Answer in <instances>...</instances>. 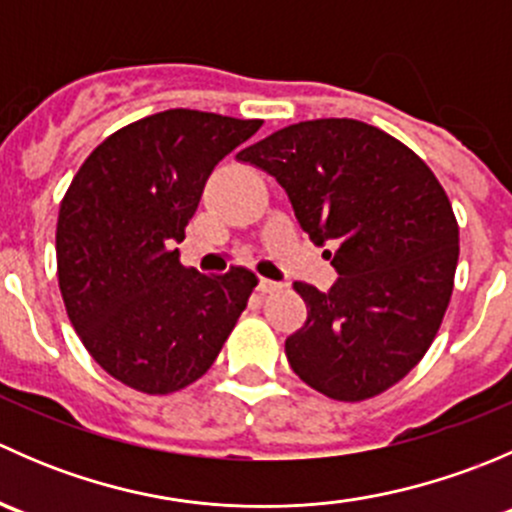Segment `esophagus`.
Here are the masks:
<instances>
[{"mask_svg":"<svg viewBox=\"0 0 512 512\" xmlns=\"http://www.w3.org/2000/svg\"><path fill=\"white\" fill-rule=\"evenodd\" d=\"M285 287L282 285V282H272V280H265V277H262L260 280V285H257V289H260L262 294H272V292H280V289Z\"/></svg>","mask_w":512,"mask_h":512,"instance_id":"1","label":"esophagus"}]
</instances>
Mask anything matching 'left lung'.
<instances>
[{
  "label": "left lung",
  "mask_w": 512,
  "mask_h": 512,
  "mask_svg": "<svg viewBox=\"0 0 512 512\" xmlns=\"http://www.w3.org/2000/svg\"><path fill=\"white\" fill-rule=\"evenodd\" d=\"M277 178L314 245H332L329 292L294 282L307 322L287 337L294 374L334 401L404 379L436 339L453 292L458 223L433 170L381 128L317 118L237 156Z\"/></svg>",
  "instance_id": "obj_1"
}]
</instances>
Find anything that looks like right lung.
Instances as JSON below:
<instances>
[{
  "label": "right lung",
  "instance_id": "1",
  "mask_svg": "<svg viewBox=\"0 0 512 512\" xmlns=\"http://www.w3.org/2000/svg\"><path fill=\"white\" fill-rule=\"evenodd\" d=\"M262 121L170 108L111 133L71 180L56 223L66 314L103 371L143 394H173L213 366L257 277L200 275L173 242L205 180Z\"/></svg>",
  "mask_w": 512,
  "mask_h": 512
}]
</instances>
